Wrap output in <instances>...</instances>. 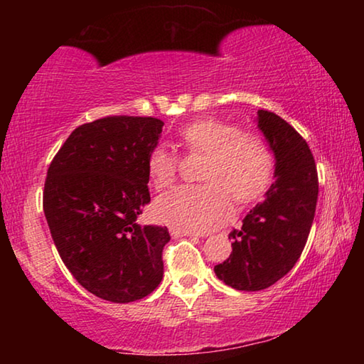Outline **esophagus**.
<instances>
[{
	"instance_id": "1",
	"label": "esophagus",
	"mask_w": 364,
	"mask_h": 364,
	"mask_svg": "<svg viewBox=\"0 0 364 364\" xmlns=\"http://www.w3.org/2000/svg\"><path fill=\"white\" fill-rule=\"evenodd\" d=\"M170 234L173 237H199V234H196L193 231H184V230H178V228H171Z\"/></svg>"
}]
</instances>
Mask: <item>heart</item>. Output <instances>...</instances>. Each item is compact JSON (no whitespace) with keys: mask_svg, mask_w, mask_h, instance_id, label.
I'll list each match as a JSON object with an SVG mask.
<instances>
[{"mask_svg":"<svg viewBox=\"0 0 364 364\" xmlns=\"http://www.w3.org/2000/svg\"><path fill=\"white\" fill-rule=\"evenodd\" d=\"M180 141L189 151L205 152L200 170L205 183L184 184L160 196L154 213L162 223L193 232L212 231L231 217L230 196L249 202L268 188L273 154L255 134L241 133L237 127L217 119H202L181 128ZM146 165L156 189L173 183L178 159L167 146L152 147Z\"/></svg>","mask_w":364,"mask_h":364,"instance_id":"obj_1","label":"heart"}]
</instances>
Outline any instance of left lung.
<instances>
[{
  "instance_id": "1",
  "label": "left lung",
  "mask_w": 364,
  "mask_h": 364,
  "mask_svg": "<svg viewBox=\"0 0 364 364\" xmlns=\"http://www.w3.org/2000/svg\"><path fill=\"white\" fill-rule=\"evenodd\" d=\"M257 127L274 156V183L264 199L230 232V258L213 268L236 291H262L294 268L315 218L318 173L305 139L269 110L257 112Z\"/></svg>"
}]
</instances>
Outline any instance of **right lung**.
Returning <instances> with one entry per match:
<instances>
[{
  "mask_svg": "<svg viewBox=\"0 0 364 364\" xmlns=\"http://www.w3.org/2000/svg\"><path fill=\"white\" fill-rule=\"evenodd\" d=\"M164 122L115 115L75 128L48 168L43 210L69 271L96 297L128 304L164 278L167 228L136 223L151 202L147 156Z\"/></svg>",
  "mask_w": 364,
  "mask_h": 364,
  "instance_id": "obj_1",
  "label": "right lung"
}]
</instances>
